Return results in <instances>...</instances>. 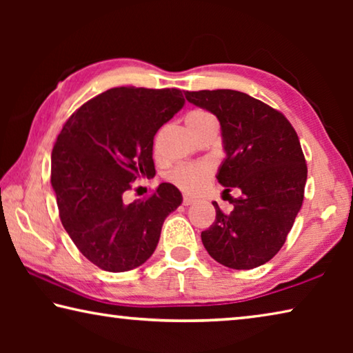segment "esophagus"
<instances>
[{
    "label": "esophagus",
    "instance_id": "obj_1",
    "mask_svg": "<svg viewBox=\"0 0 353 353\" xmlns=\"http://www.w3.org/2000/svg\"><path fill=\"white\" fill-rule=\"evenodd\" d=\"M183 205H191V204H194V199L193 198H190V196H183Z\"/></svg>",
    "mask_w": 353,
    "mask_h": 353
}]
</instances>
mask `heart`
<instances>
[{
	"instance_id": "b5f03b06",
	"label": "heart",
	"mask_w": 353,
	"mask_h": 353,
	"mask_svg": "<svg viewBox=\"0 0 353 353\" xmlns=\"http://www.w3.org/2000/svg\"><path fill=\"white\" fill-rule=\"evenodd\" d=\"M208 123H216L213 115L205 110H193L185 117V124L191 132L205 126ZM212 177V168L202 163H190L181 165L170 172V181L187 193H198L205 187Z\"/></svg>"
}]
</instances>
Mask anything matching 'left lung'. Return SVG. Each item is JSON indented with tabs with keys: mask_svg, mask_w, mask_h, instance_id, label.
I'll return each instance as SVG.
<instances>
[{
	"mask_svg": "<svg viewBox=\"0 0 353 353\" xmlns=\"http://www.w3.org/2000/svg\"><path fill=\"white\" fill-rule=\"evenodd\" d=\"M188 103L218 118L225 152L216 179L230 198V213L216 208L201 234L212 259L232 270L265 265L283 246L307 182V165L294 128L282 113L236 90L185 92Z\"/></svg>",
	"mask_w": 353,
	"mask_h": 353,
	"instance_id": "obj_1",
	"label": "left lung"
}]
</instances>
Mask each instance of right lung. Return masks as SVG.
<instances>
[{"instance_id": "1", "label": "right lung", "mask_w": 353, "mask_h": 353, "mask_svg": "<svg viewBox=\"0 0 353 353\" xmlns=\"http://www.w3.org/2000/svg\"><path fill=\"white\" fill-rule=\"evenodd\" d=\"M177 88H110L65 123L51 154L59 214L81 254L109 272L141 266L157 248L166 216L182 204L174 185L124 204L137 179L155 176L157 130L182 109Z\"/></svg>"}]
</instances>
